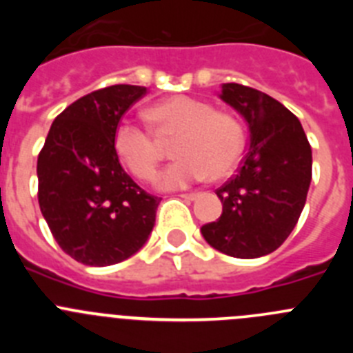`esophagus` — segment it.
<instances>
[{
    "label": "esophagus",
    "instance_id": "1",
    "mask_svg": "<svg viewBox=\"0 0 353 353\" xmlns=\"http://www.w3.org/2000/svg\"><path fill=\"white\" fill-rule=\"evenodd\" d=\"M182 196L183 199H187V201H194L196 198H198V194H196V192H187V194H180Z\"/></svg>",
    "mask_w": 353,
    "mask_h": 353
}]
</instances>
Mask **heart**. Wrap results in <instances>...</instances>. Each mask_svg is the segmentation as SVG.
I'll list each match as a JSON object with an SVG mask.
<instances>
[{"mask_svg":"<svg viewBox=\"0 0 353 353\" xmlns=\"http://www.w3.org/2000/svg\"><path fill=\"white\" fill-rule=\"evenodd\" d=\"M161 139H174L173 155L179 157L159 174L161 189H182L201 182L223 180L240 162L245 145L244 127L226 111L194 97L174 95L148 111ZM123 166L139 180H152L161 161V143L146 127L123 120L113 138Z\"/></svg>","mask_w":353,"mask_h":353,"instance_id":"1","label":"heart"}]
</instances>
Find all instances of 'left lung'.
I'll return each instance as SVG.
<instances>
[{
    "label": "left lung",
    "mask_w": 353,
    "mask_h": 353,
    "mask_svg": "<svg viewBox=\"0 0 353 353\" xmlns=\"http://www.w3.org/2000/svg\"><path fill=\"white\" fill-rule=\"evenodd\" d=\"M221 99L248 121L249 152L215 191L223 214L201 233L217 251L251 260L276 251L297 224L311 183V146L299 118L267 93L226 83Z\"/></svg>",
    "instance_id": "8db88e82"
}]
</instances>
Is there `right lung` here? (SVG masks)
Listing matches in <instances>:
<instances>
[{
	"mask_svg": "<svg viewBox=\"0 0 353 353\" xmlns=\"http://www.w3.org/2000/svg\"><path fill=\"white\" fill-rule=\"evenodd\" d=\"M145 86L114 84L72 102L52 121L37 161L39 205L52 236L76 261L114 265L145 245L161 198L118 161L113 138Z\"/></svg>",
	"mask_w": 353,
	"mask_h": 353,
	"instance_id": "obj_1",
	"label": "right lung"
}]
</instances>
